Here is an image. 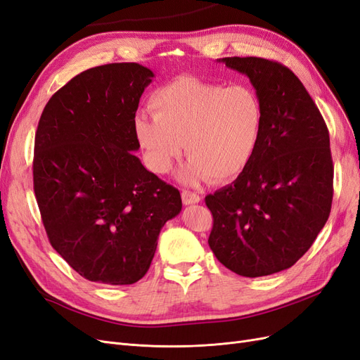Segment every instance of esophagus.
I'll list each match as a JSON object with an SVG mask.
<instances>
[{
  "mask_svg": "<svg viewBox=\"0 0 360 360\" xmlns=\"http://www.w3.org/2000/svg\"><path fill=\"white\" fill-rule=\"evenodd\" d=\"M182 202L184 205H193V203H199L200 202V195L197 193H193L190 190H182Z\"/></svg>",
  "mask_w": 360,
  "mask_h": 360,
  "instance_id": "1",
  "label": "esophagus"
}]
</instances>
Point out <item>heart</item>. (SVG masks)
I'll return each mask as SVG.
<instances>
[{
    "label": "heart",
    "instance_id": "obj_1",
    "mask_svg": "<svg viewBox=\"0 0 360 360\" xmlns=\"http://www.w3.org/2000/svg\"><path fill=\"white\" fill-rule=\"evenodd\" d=\"M154 118L137 115L134 134L150 172L166 175L184 153V182L230 179L245 169L260 145L264 106L251 86L178 79L149 100Z\"/></svg>",
    "mask_w": 360,
    "mask_h": 360
}]
</instances>
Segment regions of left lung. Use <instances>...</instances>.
<instances>
[{"mask_svg":"<svg viewBox=\"0 0 360 360\" xmlns=\"http://www.w3.org/2000/svg\"><path fill=\"white\" fill-rule=\"evenodd\" d=\"M219 63L250 77L263 101L264 129L236 181L205 197L214 217L207 243L238 275L276 274L304 256L329 218V131L302 82L281 63L257 56Z\"/></svg>","mask_w":360,"mask_h":360,"instance_id":"left-lung-1","label":"left lung"}]
</instances>
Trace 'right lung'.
<instances>
[{
  "instance_id": "1",
  "label": "right lung",
  "mask_w": 360,
  "mask_h": 360,
  "mask_svg": "<svg viewBox=\"0 0 360 360\" xmlns=\"http://www.w3.org/2000/svg\"><path fill=\"white\" fill-rule=\"evenodd\" d=\"M154 73L136 63L89 68L46 104L34 142V193L55 251L89 281L134 284L179 191L133 153L139 100Z\"/></svg>"
}]
</instances>
